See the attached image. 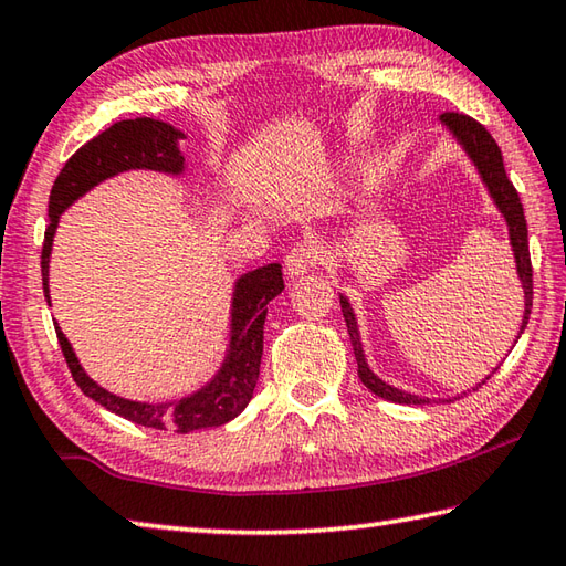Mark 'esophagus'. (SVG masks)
Segmentation results:
<instances>
[{
    "instance_id": "obj_1",
    "label": "esophagus",
    "mask_w": 566,
    "mask_h": 566,
    "mask_svg": "<svg viewBox=\"0 0 566 566\" xmlns=\"http://www.w3.org/2000/svg\"><path fill=\"white\" fill-rule=\"evenodd\" d=\"M322 260V248L316 242H302L296 244L290 254L284 256V274L286 276H302L306 272H312V266Z\"/></svg>"
}]
</instances>
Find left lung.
Wrapping results in <instances>:
<instances>
[{
    "instance_id": "8db88e82",
    "label": "left lung",
    "mask_w": 566,
    "mask_h": 566,
    "mask_svg": "<svg viewBox=\"0 0 566 566\" xmlns=\"http://www.w3.org/2000/svg\"><path fill=\"white\" fill-rule=\"evenodd\" d=\"M440 126H443L450 138L458 143V148L465 153V158L472 163V168H475L478 178L485 185V190L490 195L492 205H495L497 212L502 214V220L507 224V238H510V250L512 256H515V270H517V280L522 286V296H525V312H522V322H520V332L515 336H522L527 326V318H530V306H532V266H530V242H527V222H525V210H522V202H520V195L517 190L512 188V182L507 180V172H505V163H502V153L497 148V143L492 140L490 133L480 126L478 120H472L468 116H460V113H446V116H440ZM338 302H342V312L346 318V328H348V336H352V346H354V356H356V364H358V378H361V384L376 394L378 398H386L390 403H406V406H426V403H433L436 398H428V396H418V394H410L406 388H398L394 384L384 381L381 376L374 374V368L368 366V358L364 352V338H361V328H358V318L352 302H348V296L344 292H338ZM500 368V364L492 368L490 376L495 374ZM490 376L482 378L478 386H482L488 381ZM478 386H472L468 390H475ZM465 394V390H462ZM460 394V396H462ZM455 396V398H460ZM438 400H446V398H438ZM453 400V398H448Z\"/></svg>"
}]
</instances>
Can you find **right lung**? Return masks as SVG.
<instances>
[{
  "label": "right lung",
  "instance_id": "obj_1",
  "mask_svg": "<svg viewBox=\"0 0 566 566\" xmlns=\"http://www.w3.org/2000/svg\"><path fill=\"white\" fill-rule=\"evenodd\" d=\"M182 138L185 133L166 120H118L69 158L49 195V228L44 232V250H41V282H44V296L49 304L51 248H54V234L64 210H69L78 198H84L88 190H94L96 185L116 178L118 172L126 170H153L163 172V176L182 178L185 168H188L180 153ZM282 266L276 262L240 274L232 284L230 332L218 371L200 388H195L192 394L166 400H130L111 394L108 388L96 384L86 374L74 346H71L59 324L56 336L71 368V376L91 400H96L98 406L136 426L192 433V430L230 423L232 418H238L248 408L256 378H260L266 304L276 294H282Z\"/></svg>",
  "mask_w": 566,
  "mask_h": 566
}]
</instances>
